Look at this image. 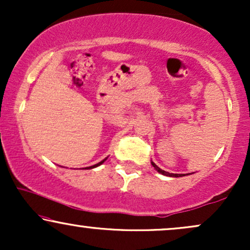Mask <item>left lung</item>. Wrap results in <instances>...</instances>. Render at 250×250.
Masks as SVG:
<instances>
[{"label":"left lung","instance_id":"obj_1","mask_svg":"<svg viewBox=\"0 0 250 250\" xmlns=\"http://www.w3.org/2000/svg\"><path fill=\"white\" fill-rule=\"evenodd\" d=\"M151 166H153V167L156 169L157 171H159L160 174H162V175H166V176H170V177H180V176H182V174H171V173H168V171H166V170H162L161 168H159L157 167L156 165H155V163L151 161ZM183 176H185V175H183Z\"/></svg>","mask_w":250,"mask_h":250}]
</instances>
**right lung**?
<instances>
[{"instance_id": "obj_1", "label": "right lung", "mask_w": 250, "mask_h": 250, "mask_svg": "<svg viewBox=\"0 0 250 250\" xmlns=\"http://www.w3.org/2000/svg\"><path fill=\"white\" fill-rule=\"evenodd\" d=\"M105 160H107V159H104V160H102V161H101V162H99V163H96V165H94V166H91V167H87V168H85V169H91V168H95V167H99V166H101V165H102V163H103V162H104V161H105Z\"/></svg>"}]
</instances>
